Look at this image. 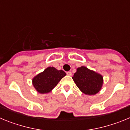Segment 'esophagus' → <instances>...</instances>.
<instances>
[{"label":"esophagus","mask_w":130,"mask_h":130,"mask_svg":"<svg viewBox=\"0 0 130 130\" xmlns=\"http://www.w3.org/2000/svg\"><path fill=\"white\" fill-rule=\"evenodd\" d=\"M66 74H67L68 75H69V76H72V73L71 72H66Z\"/></svg>","instance_id":"34e87169"}]
</instances>
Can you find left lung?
I'll return each instance as SVG.
<instances>
[{
    "mask_svg": "<svg viewBox=\"0 0 130 130\" xmlns=\"http://www.w3.org/2000/svg\"><path fill=\"white\" fill-rule=\"evenodd\" d=\"M72 79L81 91L88 95L97 94L103 84V77L100 74L85 66L78 68Z\"/></svg>",
    "mask_w": 130,
    "mask_h": 130,
    "instance_id": "8db88e82",
    "label": "left lung"
}]
</instances>
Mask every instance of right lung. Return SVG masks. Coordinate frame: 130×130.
<instances>
[{"label": "right lung", "mask_w": 130, "mask_h": 130, "mask_svg": "<svg viewBox=\"0 0 130 130\" xmlns=\"http://www.w3.org/2000/svg\"><path fill=\"white\" fill-rule=\"evenodd\" d=\"M66 75L63 70H58L54 67H48L32 79L36 90L41 94L48 93L57 86L62 78Z\"/></svg>", "instance_id": "right-lung-1"}]
</instances>
